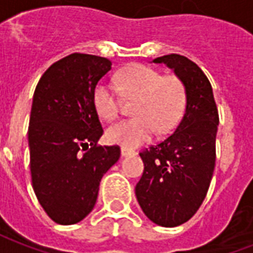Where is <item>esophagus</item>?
Returning a JSON list of instances; mask_svg holds the SVG:
<instances>
[{
	"label": "esophagus",
	"instance_id": "1",
	"mask_svg": "<svg viewBox=\"0 0 253 253\" xmlns=\"http://www.w3.org/2000/svg\"><path fill=\"white\" fill-rule=\"evenodd\" d=\"M121 153H122V157H128V156H134V154H135V152H134L132 149L122 148Z\"/></svg>",
	"mask_w": 253,
	"mask_h": 253
}]
</instances>
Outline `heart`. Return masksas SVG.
I'll list each match as a JSON object with an SVG mask.
<instances>
[{
    "mask_svg": "<svg viewBox=\"0 0 253 253\" xmlns=\"http://www.w3.org/2000/svg\"><path fill=\"white\" fill-rule=\"evenodd\" d=\"M119 93L134 99V118L118 122L107 130L111 143L132 149L146 142L156 131H169L180 119L186 104V90L179 78L160 73L143 65H131L116 76ZM93 104L103 119L114 121L119 114L121 97L115 88L107 83L97 84L93 92Z\"/></svg>",
    "mask_w": 253,
    "mask_h": 253,
    "instance_id": "1",
    "label": "heart"
}]
</instances>
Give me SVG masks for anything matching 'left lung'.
Returning a JSON list of instances; mask_svg holds the SVG:
<instances>
[{
  "label": "left lung",
  "instance_id": "8db88e82",
  "mask_svg": "<svg viewBox=\"0 0 253 253\" xmlns=\"http://www.w3.org/2000/svg\"><path fill=\"white\" fill-rule=\"evenodd\" d=\"M173 70L186 90V111L175 132L139 153L143 173L135 195L145 215L160 226L187 222L206 198L215 165L218 111L201 67L179 54L153 59Z\"/></svg>",
  "mask_w": 253,
  "mask_h": 253
}]
</instances>
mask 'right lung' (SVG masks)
Returning a JSON list of instances; mask_svg holds the SVG:
<instances>
[{
	"mask_svg": "<svg viewBox=\"0 0 253 253\" xmlns=\"http://www.w3.org/2000/svg\"><path fill=\"white\" fill-rule=\"evenodd\" d=\"M111 65L74 52L52 63L36 85L28 127L32 187L61 225L80 222L93 210L101 177L121 157L119 146H97L103 128L93 92Z\"/></svg>",
	"mask_w": 253,
	"mask_h": 253,
	"instance_id": "add662e5",
	"label": "right lung"
}]
</instances>
